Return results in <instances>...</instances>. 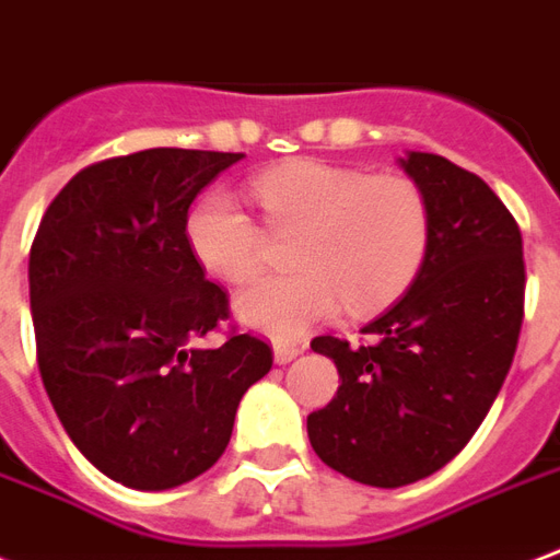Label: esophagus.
<instances>
[{
    "mask_svg": "<svg viewBox=\"0 0 560 560\" xmlns=\"http://www.w3.org/2000/svg\"><path fill=\"white\" fill-rule=\"evenodd\" d=\"M302 352H305V347H302V343H276V347H272V358H276V364H290V361H293V358L296 355H302Z\"/></svg>",
    "mask_w": 560,
    "mask_h": 560,
    "instance_id": "obj_1",
    "label": "esophagus"
}]
</instances>
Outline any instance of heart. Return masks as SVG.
Segmentation results:
<instances>
[{
  "mask_svg": "<svg viewBox=\"0 0 560 560\" xmlns=\"http://www.w3.org/2000/svg\"><path fill=\"white\" fill-rule=\"evenodd\" d=\"M272 237H290L296 272L255 284L234 302L243 326L293 340L349 311H373L399 296L429 246V205L408 176L319 161L267 170L252 182ZM185 241L196 264L225 284H246L264 264L267 234L225 194H208L187 211Z\"/></svg>",
  "mask_w": 560,
  "mask_h": 560,
  "instance_id": "obj_1",
  "label": "heart"
}]
</instances>
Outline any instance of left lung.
Instances as JSON below:
<instances>
[{"instance_id": "1", "label": "left lung", "mask_w": 560, "mask_h": 560, "mask_svg": "<svg viewBox=\"0 0 560 560\" xmlns=\"http://www.w3.org/2000/svg\"><path fill=\"white\" fill-rule=\"evenodd\" d=\"M429 205L420 272L394 308L361 335H323L311 349L335 361V399L308 413L323 464L373 488H402L458 455L505 382L526 296L517 220L476 173L432 152L399 158Z\"/></svg>"}]
</instances>
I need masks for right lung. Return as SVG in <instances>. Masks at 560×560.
<instances>
[{
  "label": "right lung",
  "instance_id": "add662e5",
  "mask_svg": "<svg viewBox=\"0 0 560 560\" xmlns=\"http://www.w3.org/2000/svg\"><path fill=\"white\" fill-rule=\"evenodd\" d=\"M241 152L143 149L84 166L46 208L28 255L37 366L93 467L170 490L223 455L234 413L270 373V347L229 335V296L187 249L185 220Z\"/></svg>",
  "mask_w": 560,
  "mask_h": 560
}]
</instances>
